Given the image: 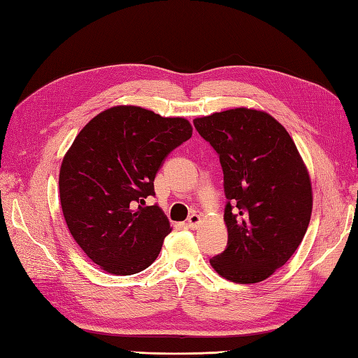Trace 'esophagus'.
<instances>
[{
    "mask_svg": "<svg viewBox=\"0 0 358 358\" xmlns=\"http://www.w3.org/2000/svg\"><path fill=\"white\" fill-rule=\"evenodd\" d=\"M199 224H201V217H199L198 213H192V215H190V217L187 218V227H189V229L195 230V229L199 227Z\"/></svg>",
    "mask_w": 358,
    "mask_h": 358,
    "instance_id": "1",
    "label": "esophagus"
}]
</instances>
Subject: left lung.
I'll return each mask as SVG.
<instances>
[{
	"label": "left lung",
	"instance_id": "8db88e82",
	"mask_svg": "<svg viewBox=\"0 0 358 358\" xmlns=\"http://www.w3.org/2000/svg\"><path fill=\"white\" fill-rule=\"evenodd\" d=\"M220 155L229 241L210 265L236 284H256L301 245L313 210L311 180L287 129L270 114L235 108L194 120Z\"/></svg>",
	"mask_w": 358,
	"mask_h": 358
}]
</instances>
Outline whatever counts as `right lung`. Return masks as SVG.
<instances>
[{"mask_svg":"<svg viewBox=\"0 0 358 358\" xmlns=\"http://www.w3.org/2000/svg\"><path fill=\"white\" fill-rule=\"evenodd\" d=\"M190 137L186 119L120 105L74 138L61 164V206L71 236L102 270L129 276L157 259L171 224L157 204H140L155 195L166 157Z\"/></svg>","mask_w":358,"mask_h":358,"instance_id":"obj_1","label":"right lung"}]
</instances>
